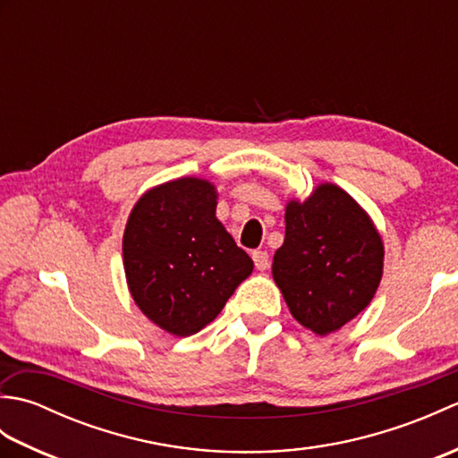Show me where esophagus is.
Returning a JSON list of instances; mask_svg holds the SVG:
<instances>
[{
	"mask_svg": "<svg viewBox=\"0 0 458 458\" xmlns=\"http://www.w3.org/2000/svg\"><path fill=\"white\" fill-rule=\"evenodd\" d=\"M251 258H254V264H256V267H258L259 271H264V269L269 267V256H267V251L256 250L254 254H251Z\"/></svg>",
	"mask_w": 458,
	"mask_h": 458,
	"instance_id": "esophagus-1",
	"label": "esophagus"
}]
</instances>
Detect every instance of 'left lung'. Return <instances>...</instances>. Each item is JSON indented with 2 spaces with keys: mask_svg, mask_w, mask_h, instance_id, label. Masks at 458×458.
<instances>
[{
  "mask_svg": "<svg viewBox=\"0 0 458 458\" xmlns=\"http://www.w3.org/2000/svg\"><path fill=\"white\" fill-rule=\"evenodd\" d=\"M382 269V238L346 191L323 182L307 200L287 202L285 240L271 274L305 328L327 336L362 313Z\"/></svg>",
  "mask_w": 458,
  "mask_h": 458,
  "instance_id": "8db88e82",
  "label": "left lung"
}]
</instances>
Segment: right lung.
Listing matches in <instances>:
<instances>
[{
    "instance_id": "right-lung-1",
    "label": "right lung",
    "mask_w": 458,
    "mask_h": 458,
    "mask_svg": "<svg viewBox=\"0 0 458 458\" xmlns=\"http://www.w3.org/2000/svg\"><path fill=\"white\" fill-rule=\"evenodd\" d=\"M216 189L182 177L149 189L123 232V269L141 313L174 336L218 317L254 261L216 218Z\"/></svg>"
}]
</instances>
